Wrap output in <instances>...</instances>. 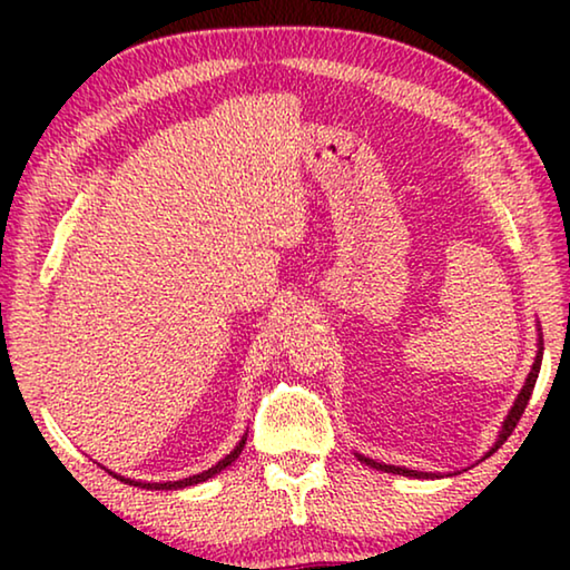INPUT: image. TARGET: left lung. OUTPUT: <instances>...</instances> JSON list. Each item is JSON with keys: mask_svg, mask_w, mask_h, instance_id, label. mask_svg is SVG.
Listing matches in <instances>:
<instances>
[{"mask_svg": "<svg viewBox=\"0 0 570 570\" xmlns=\"http://www.w3.org/2000/svg\"><path fill=\"white\" fill-rule=\"evenodd\" d=\"M540 362H543V346H540V350H538V356H535V362H533V370H530L528 380H525V387L520 390L518 400H515V404H513V410H510L508 420L503 422V430H500V438H498V442H495V448L490 450V452H495L500 445H503V442H505L510 435H513V430H515L518 420L523 417V412H525V407H528L530 394H533V387H535V380H538V372H540ZM360 460H362V462H366V465H370V468H377V470H384V472H394V475H407V478H432L430 472H417V470H407V468L382 465V462H374V460H370V458H362V455H360Z\"/></svg>", "mask_w": 570, "mask_h": 570, "instance_id": "8db88e82", "label": "left lung"}]
</instances>
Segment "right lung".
Listing matches in <instances>:
<instances>
[{
  "label": "right lung",
  "instance_id": "1",
  "mask_svg": "<svg viewBox=\"0 0 570 570\" xmlns=\"http://www.w3.org/2000/svg\"><path fill=\"white\" fill-rule=\"evenodd\" d=\"M244 445H246V438L238 442L236 445V450L230 452V455H226L224 460L218 462V465H214L210 470H206V472H200V475H193V478H186V480H176V482H138V480H130V478H120L122 482H128V485H138V488H150V490H178V488H188V485H198V482H204V480H208V478H214V475H218L220 470H226L230 462H234L238 455H240V450H244ZM118 478V475H115Z\"/></svg>",
  "mask_w": 570,
  "mask_h": 570
}]
</instances>
